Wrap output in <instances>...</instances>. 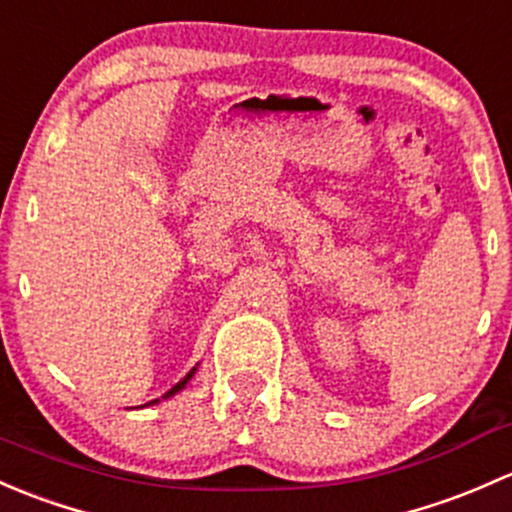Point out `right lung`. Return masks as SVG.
<instances>
[{"label":"right lung","instance_id":"obj_1","mask_svg":"<svg viewBox=\"0 0 512 512\" xmlns=\"http://www.w3.org/2000/svg\"><path fill=\"white\" fill-rule=\"evenodd\" d=\"M194 372H197V367H192V370H189V372H187V377H184V379H179V382L175 384V387H172V389H170V392H165V394H162V399H170V397H175V394H177V392H182V389H184V387H187V382H189V379H192V377H194ZM157 402H160V399H152V402H150V404H157ZM150 404H145V407H150Z\"/></svg>","mask_w":512,"mask_h":512}]
</instances>
